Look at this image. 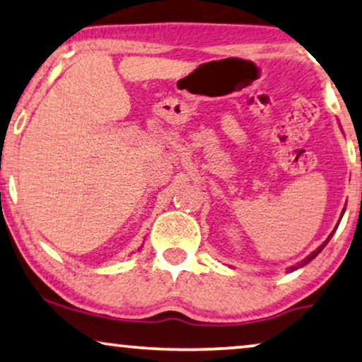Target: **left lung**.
Here are the masks:
<instances>
[{"mask_svg": "<svg viewBox=\"0 0 362 362\" xmlns=\"http://www.w3.org/2000/svg\"><path fill=\"white\" fill-rule=\"evenodd\" d=\"M361 169H362V158H361ZM343 213H344V209H343ZM339 221H341V219H339ZM339 221H338V224H339ZM338 224H337V228H338ZM337 228H335V230H337ZM335 230H332V234L330 235H328L327 237V240L325 242H323V244L319 247V249H317L315 252H312L310 253V255L309 257H305L304 258V260H302V262H299V263H296V265L294 267H289L288 269H286V273H291V272H294V269H298V268H300V267H304V265H307V263H309L310 260H314V258L317 257V255H319V253L323 250V247H325L327 244H328V242H330V239H332V237H333V234H335Z\"/></svg>", "mask_w": 362, "mask_h": 362, "instance_id": "left-lung-1", "label": "left lung"}]
</instances>
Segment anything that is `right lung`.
I'll use <instances>...</instances> for the list:
<instances>
[{"instance_id": "1", "label": "right lung", "mask_w": 362, "mask_h": 362, "mask_svg": "<svg viewBox=\"0 0 362 362\" xmlns=\"http://www.w3.org/2000/svg\"><path fill=\"white\" fill-rule=\"evenodd\" d=\"M138 250H141V247H139V249H138Z\"/></svg>"}]
</instances>
